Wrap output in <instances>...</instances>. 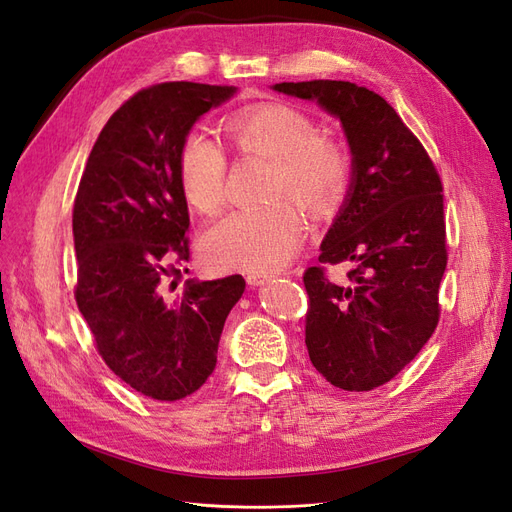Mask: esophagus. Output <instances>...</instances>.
<instances>
[{"mask_svg": "<svg viewBox=\"0 0 512 512\" xmlns=\"http://www.w3.org/2000/svg\"><path fill=\"white\" fill-rule=\"evenodd\" d=\"M266 280H270L268 274H257V272L246 274V283H249L251 287H259V285L266 283Z\"/></svg>", "mask_w": 512, "mask_h": 512, "instance_id": "esophagus-1", "label": "esophagus"}]
</instances>
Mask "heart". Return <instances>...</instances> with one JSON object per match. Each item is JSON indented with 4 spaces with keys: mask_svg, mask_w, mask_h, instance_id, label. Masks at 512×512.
<instances>
[{
    "mask_svg": "<svg viewBox=\"0 0 512 512\" xmlns=\"http://www.w3.org/2000/svg\"><path fill=\"white\" fill-rule=\"evenodd\" d=\"M240 153L274 159L272 195L289 193L315 217L336 210L349 189L351 157L344 144L317 134V125L289 104H259L227 121ZM227 157L204 129H191L178 148V185L189 206L212 212L223 204ZM300 210L289 200L227 212L200 238L204 266L217 272H274L298 253Z\"/></svg>",
    "mask_w": 512,
    "mask_h": 512,
    "instance_id": "obj_1",
    "label": "heart"
}]
</instances>
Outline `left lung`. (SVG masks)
<instances>
[{"mask_svg":"<svg viewBox=\"0 0 512 512\" xmlns=\"http://www.w3.org/2000/svg\"><path fill=\"white\" fill-rule=\"evenodd\" d=\"M340 119L353 155L349 195L304 272L312 366L344 391L389 383L417 357L440 319L447 268L442 180L419 138L381 95L346 80L280 82ZM351 260L342 286L325 265Z\"/></svg>","mask_w":512,"mask_h":512,"instance_id":"obj_1","label":"left lung"}]
</instances>
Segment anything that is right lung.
Returning <instances> with one entry per match:
<instances>
[{
  "label": "right lung",
  "instance_id": "obj_1",
  "mask_svg": "<svg viewBox=\"0 0 512 512\" xmlns=\"http://www.w3.org/2000/svg\"><path fill=\"white\" fill-rule=\"evenodd\" d=\"M234 87L161 82L131 95L104 125L82 172L72 229L76 304L97 353L131 389L176 402L217 366L240 274L189 280L168 300L166 285L189 259V210L178 185V148L193 123Z\"/></svg>",
  "mask_w": 512,
  "mask_h": 512
}]
</instances>
